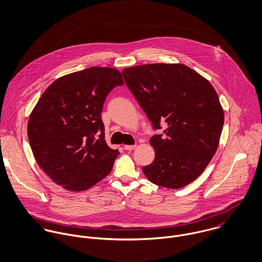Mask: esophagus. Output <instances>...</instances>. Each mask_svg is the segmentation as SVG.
I'll return each instance as SVG.
<instances>
[{
	"mask_svg": "<svg viewBox=\"0 0 262 262\" xmlns=\"http://www.w3.org/2000/svg\"><path fill=\"white\" fill-rule=\"evenodd\" d=\"M136 148V145H125L124 149L126 150H133Z\"/></svg>",
	"mask_w": 262,
	"mask_h": 262,
	"instance_id": "34e87169",
	"label": "esophagus"
}]
</instances>
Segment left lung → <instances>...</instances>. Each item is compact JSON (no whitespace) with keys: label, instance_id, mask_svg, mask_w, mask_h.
Returning <instances> with one entry per match:
<instances>
[{"label":"left lung","instance_id":"1","mask_svg":"<svg viewBox=\"0 0 262 262\" xmlns=\"http://www.w3.org/2000/svg\"><path fill=\"white\" fill-rule=\"evenodd\" d=\"M122 74L153 129H164L150 138L155 158L142 167L144 174L160 187H186L201 176L219 145L224 112L215 89L184 64H144Z\"/></svg>","mask_w":262,"mask_h":262}]
</instances>
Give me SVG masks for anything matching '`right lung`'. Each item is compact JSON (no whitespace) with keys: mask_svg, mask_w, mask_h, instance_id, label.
<instances>
[{"mask_svg":"<svg viewBox=\"0 0 262 262\" xmlns=\"http://www.w3.org/2000/svg\"><path fill=\"white\" fill-rule=\"evenodd\" d=\"M111 68H89L63 75L42 94L28 121V139L38 165L66 189H88L113 168L119 154L105 140L101 118L114 88L123 85Z\"/></svg>","mask_w":262,"mask_h":262,"instance_id":"1","label":"right lung"}]
</instances>
